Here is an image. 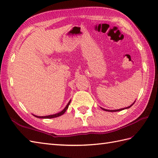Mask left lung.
<instances>
[{"label": "left lung", "instance_id": "obj_1", "mask_svg": "<svg viewBox=\"0 0 158 158\" xmlns=\"http://www.w3.org/2000/svg\"><path fill=\"white\" fill-rule=\"evenodd\" d=\"M135 102H133V104H131V106H128L127 108H121V109H118V110H106V109H104V108H102V110H105V111H108V112H118V111H120V110H124V109H127V108H131L132 106H133L134 104H135Z\"/></svg>", "mask_w": 158, "mask_h": 158}]
</instances>
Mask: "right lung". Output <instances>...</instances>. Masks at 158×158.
<instances>
[{
    "mask_svg": "<svg viewBox=\"0 0 158 158\" xmlns=\"http://www.w3.org/2000/svg\"><path fill=\"white\" fill-rule=\"evenodd\" d=\"M70 103H71V100L69 102V103L67 104V106H66V107L64 108L63 110H62L61 112H58L57 114H55L48 115V116H35V115H34V116H35V117H37V118H56V117H58V116H60L66 112V110H67L68 109L69 106V104H70Z\"/></svg>",
    "mask_w": 158,
    "mask_h": 158,
    "instance_id": "1",
    "label": "right lung"
}]
</instances>
